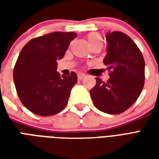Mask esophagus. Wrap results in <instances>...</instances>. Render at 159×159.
I'll use <instances>...</instances> for the list:
<instances>
[{"instance_id": "34e87169", "label": "esophagus", "mask_w": 159, "mask_h": 159, "mask_svg": "<svg viewBox=\"0 0 159 159\" xmlns=\"http://www.w3.org/2000/svg\"><path fill=\"white\" fill-rule=\"evenodd\" d=\"M86 76V75L84 74V73H79L78 75H77V77H78V80H83L84 77Z\"/></svg>"}]
</instances>
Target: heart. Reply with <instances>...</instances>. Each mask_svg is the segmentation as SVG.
I'll return each instance as SVG.
<instances>
[{
  "instance_id": "obj_1",
  "label": "heart",
  "mask_w": 159,
  "mask_h": 159,
  "mask_svg": "<svg viewBox=\"0 0 159 159\" xmlns=\"http://www.w3.org/2000/svg\"><path fill=\"white\" fill-rule=\"evenodd\" d=\"M88 41L89 45H93V44H96V43H100L101 41V37L98 34V33H91L88 36Z\"/></svg>"
}]
</instances>
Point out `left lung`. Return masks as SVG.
Wrapping results in <instances>:
<instances>
[{"label":"left lung","mask_w":159,"mask_h":159,"mask_svg":"<svg viewBox=\"0 0 159 159\" xmlns=\"http://www.w3.org/2000/svg\"><path fill=\"white\" fill-rule=\"evenodd\" d=\"M107 53L104 64L110 78L107 83L96 77L90 95L97 109L107 114H120L133 105L143 89L145 61L139 48L126 34H107Z\"/></svg>","instance_id":"obj_1"}]
</instances>
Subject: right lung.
Masks as SVG:
<instances>
[{"label": "right lung", "mask_w": 159, "mask_h": 159, "mask_svg": "<svg viewBox=\"0 0 159 159\" xmlns=\"http://www.w3.org/2000/svg\"><path fill=\"white\" fill-rule=\"evenodd\" d=\"M75 32H52L33 38L19 53L13 69L17 93L25 107L42 117L59 113L68 103L70 90L77 82L57 71L58 60L65 55Z\"/></svg>", "instance_id": "add662e5"}]
</instances>
